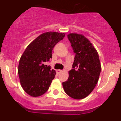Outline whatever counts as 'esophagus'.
Here are the masks:
<instances>
[{"label":"esophagus","instance_id":"obj_1","mask_svg":"<svg viewBox=\"0 0 121 121\" xmlns=\"http://www.w3.org/2000/svg\"><path fill=\"white\" fill-rule=\"evenodd\" d=\"M62 71H62L61 69H57V73H58V74H59V73H61Z\"/></svg>","mask_w":121,"mask_h":121}]
</instances>
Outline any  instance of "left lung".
Returning a JSON list of instances; mask_svg holds the SVG:
<instances>
[{"instance_id": "obj_1", "label": "left lung", "mask_w": 121, "mask_h": 121, "mask_svg": "<svg viewBox=\"0 0 121 121\" xmlns=\"http://www.w3.org/2000/svg\"><path fill=\"white\" fill-rule=\"evenodd\" d=\"M67 37L75 54L67 81L63 82V88L70 97L81 99L95 87L101 73V63L97 50L84 35L69 33Z\"/></svg>"}]
</instances>
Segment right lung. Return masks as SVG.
Returning <instances> with one entry per match:
<instances>
[{"label":"right lung","instance_id":"1","mask_svg":"<svg viewBox=\"0 0 121 121\" xmlns=\"http://www.w3.org/2000/svg\"><path fill=\"white\" fill-rule=\"evenodd\" d=\"M65 33H44L30 43L22 55L18 66L20 84L29 95L37 97L47 92L56 75V71L46 65L52 57L56 44Z\"/></svg>","mask_w":121,"mask_h":121}]
</instances>
